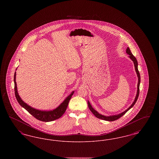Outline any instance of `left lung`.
I'll return each instance as SVG.
<instances>
[{
  "mask_svg": "<svg viewBox=\"0 0 159 159\" xmlns=\"http://www.w3.org/2000/svg\"><path fill=\"white\" fill-rule=\"evenodd\" d=\"M126 53H128L129 55V58L133 61L134 63V66H135V71H136V74H137V76L138 77V91H137V93H136V98L135 99L134 102L132 103V104L131 106H130L128 108L125 110L124 112L121 113L119 114H117V115H114V116H103L102 114H99L96 110H95L91 106L89 102L88 101V107H89V108L90 109V110L91 111V112L97 118H98L99 119H102V120H104L106 121H114V120H116L117 119H119V118H120L121 116H123L126 113L128 110H129L133 106L135 105V104L136 103V101L138 98V96H139V84H140V81H141V78H140V75H139V72L138 71V62L136 60V58L133 55V54L131 52L130 49L128 48L127 49H126Z\"/></svg>",
  "mask_w": 159,
  "mask_h": 159,
  "instance_id": "8db88e82",
  "label": "left lung"
}]
</instances>
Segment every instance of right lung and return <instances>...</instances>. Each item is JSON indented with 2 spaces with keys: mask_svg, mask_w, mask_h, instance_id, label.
Instances as JSON below:
<instances>
[{
  "mask_svg": "<svg viewBox=\"0 0 159 159\" xmlns=\"http://www.w3.org/2000/svg\"><path fill=\"white\" fill-rule=\"evenodd\" d=\"M15 78H16V72H15L14 74V91H15V97L16 98L17 101L20 104V105L22 106L24 108H25L29 113L31 114L34 117H35L36 119H38L40 121H45V122H48V121H53L55 120H57L64 114V113L66 112L67 106H68V102L71 98L72 95L74 93V91L72 92V93L67 97L66 99L61 104L60 106H58L57 108L54 109L52 111H41V110H38L36 109H34L30 106L27 105L26 103L24 102L23 100L20 97L18 92H17V88H16V83L15 81Z\"/></svg>",
  "mask_w": 159,
  "mask_h": 159,
  "instance_id": "obj_1",
  "label": "right lung"
}]
</instances>
